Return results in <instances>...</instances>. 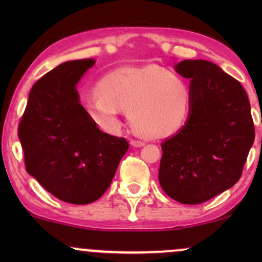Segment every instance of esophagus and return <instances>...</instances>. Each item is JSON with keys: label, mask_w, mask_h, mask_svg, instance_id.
I'll return each mask as SVG.
<instances>
[{"label": "esophagus", "mask_w": 262, "mask_h": 262, "mask_svg": "<svg viewBox=\"0 0 262 262\" xmlns=\"http://www.w3.org/2000/svg\"><path fill=\"white\" fill-rule=\"evenodd\" d=\"M130 145L132 146H135V148H141V146L145 145V143L141 140H135V139H132L130 140Z\"/></svg>", "instance_id": "obj_1"}]
</instances>
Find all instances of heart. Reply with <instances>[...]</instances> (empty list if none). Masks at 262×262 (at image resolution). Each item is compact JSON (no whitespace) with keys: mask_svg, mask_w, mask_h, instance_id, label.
Masks as SVG:
<instances>
[{"mask_svg":"<svg viewBox=\"0 0 262 262\" xmlns=\"http://www.w3.org/2000/svg\"><path fill=\"white\" fill-rule=\"evenodd\" d=\"M97 98L85 110L104 130L118 125L117 113H128L135 133L159 139L176 134L187 122L192 106L188 83L159 65L123 66L104 75L95 87Z\"/></svg>","mask_w":262,"mask_h":262,"instance_id":"obj_1","label":"heart"}]
</instances>
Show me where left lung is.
I'll use <instances>...</instances> for the list:
<instances>
[{
    "label": "left lung",
    "mask_w": 262,
    "mask_h": 262,
    "mask_svg": "<svg viewBox=\"0 0 262 262\" xmlns=\"http://www.w3.org/2000/svg\"><path fill=\"white\" fill-rule=\"evenodd\" d=\"M189 79L192 106L179 133L161 144L159 181L183 204H200L239 181L255 138L250 102L239 81L206 60L175 66Z\"/></svg>",
    "instance_id": "left-lung-1"
}]
</instances>
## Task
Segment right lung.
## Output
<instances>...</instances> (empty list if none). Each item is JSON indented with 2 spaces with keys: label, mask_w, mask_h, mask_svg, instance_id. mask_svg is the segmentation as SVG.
<instances>
[{
  "label": "right lung",
  "mask_w": 262,
  "mask_h": 262,
  "mask_svg": "<svg viewBox=\"0 0 262 262\" xmlns=\"http://www.w3.org/2000/svg\"><path fill=\"white\" fill-rule=\"evenodd\" d=\"M95 62L66 61L40 77L18 125L27 172L73 204L97 201L129 148L124 138L101 132L81 106L76 83Z\"/></svg>",
  "instance_id": "1"
}]
</instances>
